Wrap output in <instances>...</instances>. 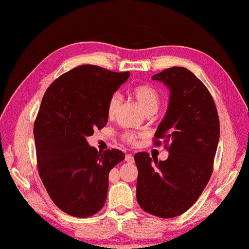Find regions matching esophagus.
<instances>
[{
    "label": "esophagus",
    "instance_id": "34e87169",
    "mask_svg": "<svg viewBox=\"0 0 249 249\" xmlns=\"http://www.w3.org/2000/svg\"><path fill=\"white\" fill-rule=\"evenodd\" d=\"M125 160L127 161V162H130V163H133L134 161H135V160H134V157L131 156V155H129V154H127L125 156Z\"/></svg>",
    "mask_w": 249,
    "mask_h": 249
}]
</instances>
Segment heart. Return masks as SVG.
I'll use <instances>...</instances> for the list:
<instances>
[{
	"label": "heart",
	"instance_id": "heart-1",
	"mask_svg": "<svg viewBox=\"0 0 249 249\" xmlns=\"http://www.w3.org/2000/svg\"><path fill=\"white\" fill-rule=\"evenodd\" d=\"M130 95L138 105L140 108L145 114H153L156 112V110L160 107V94H158L157 89L153 88L150 84H139L135 88L131 89ZM120 107V98L114 95L110 98L107 107V114L110 119H112L116 114V111H118ZM122 139H123L126 143L134 144L136 143L137 140V135L133 131H126L122 136Z\"/></svg>",
	"mask_w": 249,
	"mask_h": 249
}]
</instances>
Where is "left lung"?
Segmentation results:
<instances>
[{
	"mask_svg": "<svg viewBox=\"0 0 249 249\" xmlns=\"http://www.w3.org/2000/svg\"><path fill=\"white\" fill-rule=\"evenodd\" d=\"M152 79L170 91L167 112L155 133V138L169 145V157L158 161L145 152L135 154L136 196L145 212L172 218L186 212L209 182L219 140V119L209 89L187 68H167Z\"/></svg>",
	"mask_w": 249,
	"mask_h": 249,
	"instance_id": "left-lung-1",
	"label": "left lung"
}]
</instances>
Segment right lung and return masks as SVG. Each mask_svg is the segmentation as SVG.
Wrapping results in <instances>:
<instances>
[{
    "mask_svg": "<svg viewBox=\"0 0 249 249\" xmlns=\"http://www.w3.org/2000/svg\"><path fill=\"white\" fill-rule=\"evenodd\" d=\"M95 65H81L47 89L34 124L37 165L57 208L89 217L107 199L109 172L124 160L120 150L98 152L87 138L107 125L110 98L129 78Z\"/></svg>",
    "mask_w": 249,
    "mask_h": 249,
    "instance_id": "add662e5",
    "label": "right lung"
}]
</instances>
